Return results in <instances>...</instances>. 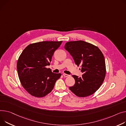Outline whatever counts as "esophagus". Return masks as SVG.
<instances>
[{"label":"esophagus","instance_id":"obj_1","mask_svg":"<svg viewBox=\"0 0 126 126\" xmlns=\"http://www.w3.org/2000/svg\"><path fill=\"white\" fill-rule=\"evenodd\" d=\"M63 76H64V77H65V78H67V77H69L70 76V75H68V74H67L64 73V74H63Z\"/></svg>","mask_w":126,"mask_h":126}]
</instances>
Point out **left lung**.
Returning <instances> with one entry per match:
<instances>
[{"instance_id": "8db88e82", "label": "left lung", "mask_w": 126, "mask_h": 126, "mask_svg": "<svg viewBox=\"0 0 126 126\" xmlns=\"http://www.w3.org/2000/svg\"><path fill=\"white\" fill-rule=\"evenodd\" d=\"M64 48L78 66H80L83 73L80 78L72 75L75 83L69 89L79 97L94 94L102 84L106 75L105 59L102 52L97 47L82 40L68 41Z\"/></svg>"}]
</instances>
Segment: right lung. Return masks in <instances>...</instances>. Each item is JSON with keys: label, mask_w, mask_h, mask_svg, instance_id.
Here are the masks:
<instances>
[{"label": "right lung", "mask_w": 126, "mask_h": 126, "mask_svg": "<svg viewBox=\"0 0 126 126\" xmlns=\"http://www.w3.org/2000/svg\"><path fill=\"white\" fill-rule=\"evenodd\" d=\"M60 41H41L31 44L20 55L16 64L23 88L33 96L43 97L51 92L61 73H54L46 66L50 65Z\"/></svg>", "instance_id": "obj_1"}]
</instances>
